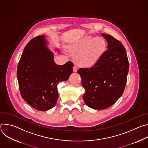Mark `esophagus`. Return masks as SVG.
Masks as SVG:
<instances>
[{"instance_id":"esophagus-1","label":"esophagus","mask_w":148,"mask_h":148,"mask_svg":"<svg viewBox=\"0 0 148 148\" xmlns=\"http://www.w3.org/2000/svg\"><path fill=\"white\" fill-rule=\"evenodd\" d=\"M78 70V67L76 66H74L73 67V71L74 72H77Z\"/></svg>"}]
</instances>
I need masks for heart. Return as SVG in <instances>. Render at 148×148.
Wrapping results in <instances>:
<instances>
[{
    "instance_id": "b5f03b06",
    "label": "heart",
    "mask_w": 148,
    "mask_h": 148,
    "mask_svg": "<svg viewBox=\"0 0 148 148\" xmlns=\"http://www.w3.org/2000/svg\"><path fill=\"white\" fill-rule=\"evenodd\" d=\"M105 50V43L101 38L86 37L81 40L72 49L73 52H80L75 58L77 64L90 67L98 61Z\"/></svg>"
}]
</instances>
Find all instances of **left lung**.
Listing matches in <instances>:
<instances>
[{
	"label": "left lung",
	"instance_id": "1",
	"mask_svg": "<svg viewBox=\"0 0 148 148\" xmlns=\"http://www.w3.org/2000/svg\"><path fill=\"white\" fill-rule=\"evenodd\" d=\"M107 40L108 49L90 68H79L86 92L83 99L95 110L111 107L122 95L129 71V61L126 50L121 42L109 34L102 33Z\"/></svg>",
	"mask_w": 148,
	"mask_h": 148
}]
</instances>
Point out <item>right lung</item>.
Masks as SVG:
<instances>
[{"instance_id": "add662e5", "label": "right lung", "mask_w": 148, "mask_h": 148, "mask_svg": "<svg viewBox=\"0 0 148 148\" xmlns=\"http://www.w3.org/2000/svg\"><path fill=\"white\" fill-rule=\"evenodd\" d=\"M44 38L45 36H38L29 42L17 69L21 96L38 111L55 106L58 97L57 84L69 79L74 66L71 61L62 66L56 64Z\"/></svg>"}]
</instances>
